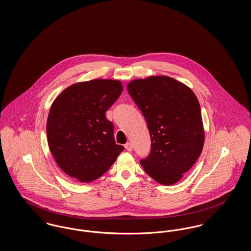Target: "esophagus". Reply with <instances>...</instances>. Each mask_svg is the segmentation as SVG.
Wrapping results in <instances>:
<instances>
[{
	"instance_id": "esophagus-1",
	"label": "esophagus",
	"mask_w": 251,
	"mask_h": 251,
	"mask_svg": "<svg viewBox=\"0 0 251 251\" xmlns=\"http://www.w3.org/2000/svg\"><path fill=\"white\" fill-rule=\"evenodd\" d=\"M125 149L128 151H132V145L130 142H128V143L125 144Z\"/></svg>"
}]
</instances>
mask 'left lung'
Here are the masks:
<instances>
[{
	"mask_svg": "<svg viewBox=\"0 0 251 251\" xmlns=\"http://www.w3.org/2000/svg\"><path fill=\"white\" fill-rule=\"evenodd\" d=\"M127 90L142 111L151 140V152L140 160L141 166L161 184L177 182L202 151L204 130L197 97L167 76L133 80Z\"/></svg>",
	"mask_w": 251,
	"mask_h": 251,
	"instance_id": "left-lung-1",
	"label": "left lung"
}]
</instances>
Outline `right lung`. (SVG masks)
<instances>
[{"label":"right lung","mask_w":251,"mask_h":251,"mask_svg":"<svg viewBox=\"0 0 251 251\" xmlns=\"http://www.w3.org/2000/svg\"><path fill=\"white\" fill-rule=\"evenodd\" d=\"M122 89L120 81L95 79L72 84L54 100L46 126L49 147L69 176L83 182L98 179L124 151L105 117Z\"/></svg>","instance_id":"add662e5"}]
</instances>
